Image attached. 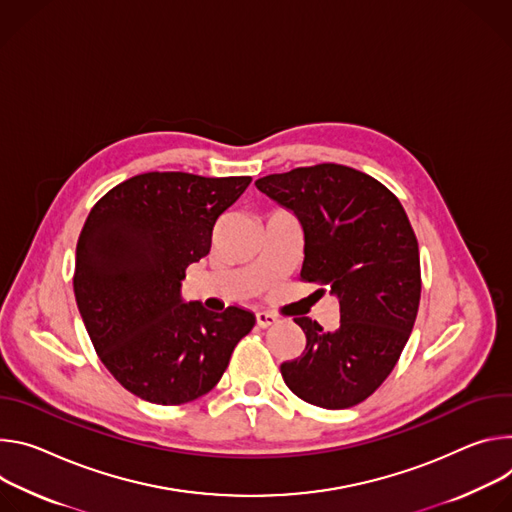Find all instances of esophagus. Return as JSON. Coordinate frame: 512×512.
I'll list each match as a JSON object with an SVG mask.
<instances>
[{
    "label": "esophagus",
    "instance_id": "34e87169",
    "mask_svg": "<svg viewBox=\"0 0 512 512\" xmlns=\"http://www.w3.org/2000/svg\"><path fill=\"white\" fill-rule=\"evenodd\" d=\"M278 319H276V315H272V313H268V311H260V313H256V325L258 327H262V329H266V327H270V325H274Z\"/></svg>",
    "mask_w": 512,
    "mask_h": 512
}]
</instances>
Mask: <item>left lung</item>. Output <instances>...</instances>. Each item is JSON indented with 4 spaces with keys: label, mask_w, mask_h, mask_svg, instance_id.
Wrapping results in <instances>:
<instances>
[{
    "label": "left lung",
    "mask_w": 512,
    "mask_h": 512,
    "mask_svg": "<svg viewBox=\"0 0 512 512\" xmlns=\"http://www.w3.org/2000/svg\"><path fill=\"white\" fill-rule=\"evenodd\" d=\"M256 187L301 223V276L329 285L339 301L335 331L295 319L307 346L280 374L315 407H354L392 372L415 325L421 268L411 221L384 185L342 164L293 168Z\"/></svg>",
    "instance_id": "1"
}]
</instances>
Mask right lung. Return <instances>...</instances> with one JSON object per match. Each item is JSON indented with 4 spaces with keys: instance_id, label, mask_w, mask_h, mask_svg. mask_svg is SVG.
Instances as JSON below:
<instances>
[{
    "instance_id": "right-lung-1",
    "label": "right lung",
    "mask_w": 512,
    "mask_h": 512,
    "mask_svg": "<svg viewBox=\"0 0 512 512\" xmlns=\"http://www.w3.org/2000/svg\"><path fill=\"white\" fill-rule=\"evenodd\" d=\"M250 177L144 173L91 209L77 244L75 299L105 368L154 405H183L223 376L252 311L183 299L189 264L209 254L217 217Z\"/></svg>"
}]
</instances>
